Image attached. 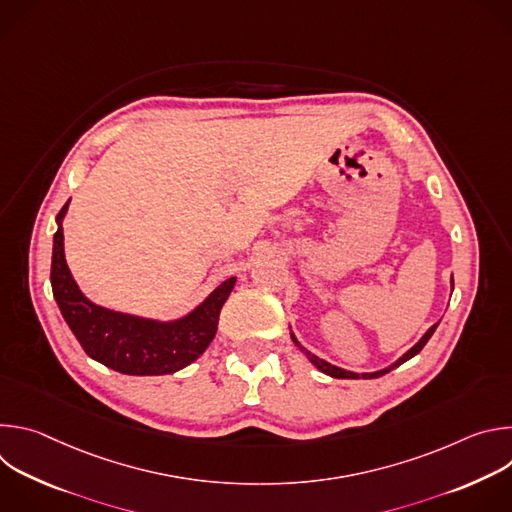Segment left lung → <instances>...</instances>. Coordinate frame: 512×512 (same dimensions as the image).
Listing matches in <instances>:
<instances>
[{
  "label": "left lung",
  "instance_id": "8db88e82",
  "mask_svg": "<svg viewBox=\"0 0 512 512\" xmlns=\"http://www.w3.org/2000/svg\"><path fill=\"white\" fill-rule=\"evenodd\" d=\"M450 285H452V291H454V275H452V279H450ZM440 324V322H437ZM437 324H433L421 338H419V342H415L405 354H401L395 362H391L389 367H385V369H379V371H373V373H352V371H346V369H340V367H336V364H330L328 360H324V358H320V356H316V354H312L308 348H304L302 344H300V340L296 338V334H294V330L289 328V336H291V340H294V344L306 354V358L314 364V367L320 371V373H324V375H330V377H334V379H377V377H383V375H387L389 371H393V369H397L399 364H403V362H407L409 358H413L415 354H419V350L427 344V340L431 338V334L435 332V328H437Z\"/></svg>",
  "mask_w": 512,
  "mask_h": 512
}]
</instances>
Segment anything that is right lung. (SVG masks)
Instances as JSON below:
<instances>
[{"label":"right lung","mask_w":512,"mask_h":512,"mask_svg":"<svg viewBox=\"0 0 512 512\" xmlns=\"http://www.w3.org/2000/svg\"><path fill=\"white\" fill-rule=\"evenodd\" d=\"M70 200L56 216L50 283L58 310L83 350L105 367L131 377L170 375L194 362L212 342L221 308L237 277L225 279L190 312L174 320L109 310L89 300L64 259L62 221Z\"/></svg>","instance_id":"obj_1"}]
</instances>
